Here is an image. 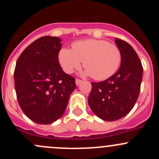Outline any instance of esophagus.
<instances>
[{"label":"esophagus","instance_id":"1","mask_svg":"<svg viewBox=\"0 0 159 159\" xmlns=\"http://www.w3.org/2000/svg\"><path fill=\"white\" fill-rule=\"evenodd\" d=\"M81 81H81V79H78V78H76V80H75V83H76L77 85H79V84L81 83Z\"/></svg>","mask_w":159,"mask_h":159}]
</instances>
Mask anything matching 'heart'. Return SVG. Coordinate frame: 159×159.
<instances>
[{
	"label": "heart",
	"instance_id": "b5f03b06",
	"mask_svg": "<svg viewBox=\"0 0 159 159\" xmlns=\"http://www.w3.org/2000/svg\"><path fill=\"white\" fill-rule=\"evenodd\" d=\"M72 49L62 48L58 60L66 73L70 74L83 66L86 73L98 81L110 78L119 68L121 53L118 46L105 40L88 39L75 41Z\"/></svg>",
	"mask_w": 159,
	"mask_h": 159
}]
</instances>
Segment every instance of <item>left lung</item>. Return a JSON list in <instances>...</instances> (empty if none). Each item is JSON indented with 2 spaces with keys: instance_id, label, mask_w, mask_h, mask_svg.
<instances>
[{
  "instance_id": "left-lung-1",
  "label": "left lung",
  "mask_w": 159,
  "mask_h": 159,
  "mask_svg": "<svg viewBox=\"0 0 159 159\" xmlns=\"http://www.w3.org/2000/svg\"><path fill=\"white\" fill-rule=\"evenodd\" d=\"M121 53L118 71L100 82H91L89 105L101 119L113 121L129 114L137 102L143 75L142 62L133 48L123 40L115 38Z\"/></svg>"
}]
</instances>
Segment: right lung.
<instances>
[{
	"instance_id": "1",
	"label": "right lung",
	"mask_w": 159,
	"mask_h": 159,
	"mask_svg": "<svg viewBox=\"0 0 159 159\" xmlns=\"http://www.w3.org/2000/svg\"><path fill=\"white\" fill-rule=\"evenodd\" d=\"M61 39L38 38L19 56L14 72V88L20 108L38 124L48 125L63 115L75 78L63 71L58 61Z\"/></svg>"
}]
</instances>
